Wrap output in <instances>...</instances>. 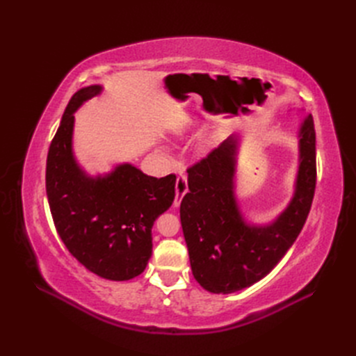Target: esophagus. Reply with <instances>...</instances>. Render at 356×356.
Returning a JSON list of instances; mask_svg holds the SVG:
<instances>
[{
  "label": "esophagus",
  "mask_w": 356,
  "mask_h": 356,
  "mask_svg": "<svg viewBox=\"0 0 356 356\" xmlns=\"http://www.w3.org/2000/svg\"><path fill=\"white\" fill-rule=\"evenodd\" d=\"M187 191H188L187 177L186 175H178L177 182H175V200H174L175 207H179V203H181L182 197H184Z\"/></svg>",
  "instance_id": "obj_1"
}]
</instances>
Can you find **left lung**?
<instances>
[{"label":"left lung","instance_id":"8db88e82","mask_svg":"<svg viewBox=\"0 0 356 356\" xmlns=\"http://www.w3.org/2000/svg\"><path fill=\"white\" fill-rule=\"evenodd\" d=\"M293 199L272 222H246L234 195L239 136L232 135L188 169L179 217L191 272L209 293L230 294L258 282L281 261L306 222L316 186V136L312 115L298 131Z\"/></svg>","mask_w":356,"mask_h":356}]
</instances>
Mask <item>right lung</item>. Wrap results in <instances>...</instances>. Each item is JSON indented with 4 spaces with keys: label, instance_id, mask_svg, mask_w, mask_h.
I'll list each match as a JSON object with an SVG mask.
<instances>
[{
    "label": "right lung",
    "instance_id": "right-lung-1",
    "mask_svg": "<svg viewBox=\"0 0 356 356\" xmlns=\"http://www.w3.org/2000/svg\"><path fill=\"white\" fill-rule=\"evenodd\" d=\"M102 92L93 84L75 92L47 154L46 191L53 222L72 257L110 281L144 272L153 252L152 229L175 197V175H145L131 163L90 177L72 152L74 113Z\"/></svg>",
    "mask_w": 356,
    "mask_h": 356
}]
</instances>
